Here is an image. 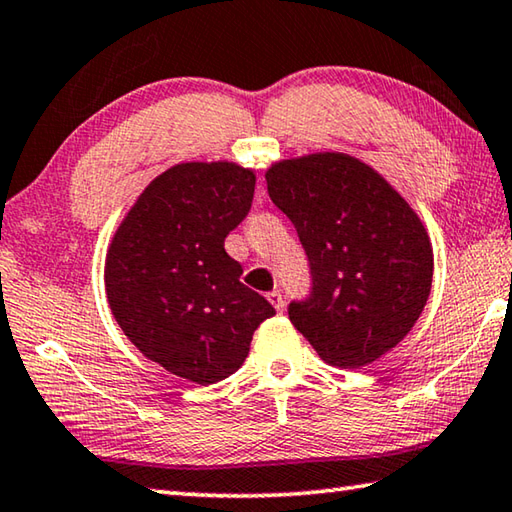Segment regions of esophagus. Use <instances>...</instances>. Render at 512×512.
<instances>
[{
	"mask_svg": "<svg viewBox=\"0 0 512 512\" xmlns=\"http://www.w3.org/2000/svg\"><path fill=\"white\" fill-rule=\"evenodd\" d=\"M267 301H270V303H272V306H274V310H276V312H283V310H285V301H283V294H281L279 290H274V292H270V294H267Z\"/></svg>",
	"mask_w": 512,
	"mask_h": 512,
	"instance_id": "obj_1",
	"label": "esophagus"
}]
</instances>
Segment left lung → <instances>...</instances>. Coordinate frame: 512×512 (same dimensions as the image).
I'll list each match as a JSON object with an SVG mask.
<instances>
[{
	"label": "left lung",
	"instance_id": "obj_1",
	"mask_svg": "<svg viewBox=\"0 0 512 512\" xmlns=\"http://www.w3.org/2000/svg\"><path fill=\"white\" fill-rule=\"evenodd\" d=\"M272 202L310 258L312 297L290 321L321 360L360 369L396 348L423 315L434 249L420 215L373 166L346 152L272 161Z\"/></svg>",
	"mask_w": 512,
	"mask_h": 512
}]
</instances>
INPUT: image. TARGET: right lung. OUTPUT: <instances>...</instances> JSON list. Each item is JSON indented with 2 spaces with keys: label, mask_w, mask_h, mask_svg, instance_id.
<instances>
[{
  "label": "right lung",
  "mask_w": 512,
  "mask_h": 512,
  "mask_svg": "<svg viewBox=\"0 0 512 512\" xmlns=\"http://www.w3.org/2000/svg\"><path fill=\"white\" fill-rule=\"evenodd\" d=\"M256 173L238 161H184L143 188L105 254V294L137 351L195 384L236 373L274 315L240 283L224 238L251 209Z\"/></svg>",
  "instance_id": "obj_1"
}]
</instances>
